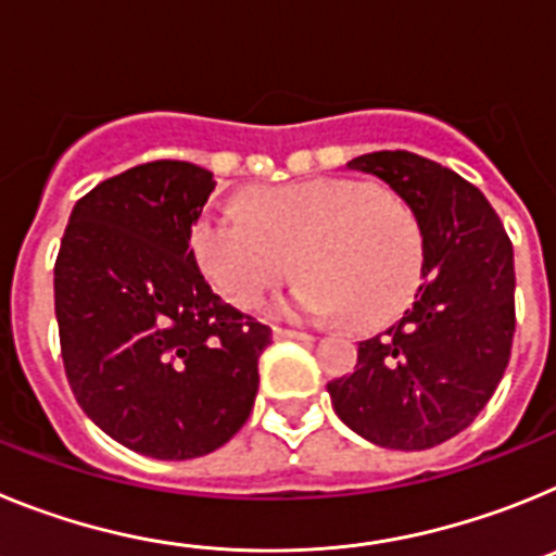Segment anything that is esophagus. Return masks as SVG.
<instances>
[{"label": "esophagus", "mask_w": 556, "mask_h": 556, "mask_svg": "<svg viewBox=\"0 0 556 556\" xmlns=\"http://www.w3.org/2000/svg\"><path fill=\"white\" fill-rule=\"evenodd\" d=\"M273 337L275 339H303V342H308V339H314V333L298 331V328H273Z\"/></svg>", "instance_id": "obj_1"}]
</instances>
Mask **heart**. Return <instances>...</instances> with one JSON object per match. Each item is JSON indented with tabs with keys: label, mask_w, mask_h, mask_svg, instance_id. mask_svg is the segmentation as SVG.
I'll return each mask as SVG.
<instances>
[{
	"label": "heart",
	"mask_w": 556,
	"mask_h": 556,
	"mask_svg": "<svg viewBox=\"0 0 556 556\" xmlns=\"http://www.w3.org/2000/svg\"><path fill=\"white\" fill-rule=\"evenodd\" d=\"M191 250L214 292L253 308L292 269L298 287L275 303L283 317L378 326L409 303L424 236L397 198L353 180H303L217 200L191 230ZM295 262H291V255Z\"/></svg>",
	"instance_id": "b5f03b06"
}]
</instances>
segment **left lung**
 I'll return each mask as SVG.
<instances>
[{
  "label": "left lung",
  "instance_id": "obj_1",
  "mask_svg": "<svg viewBox=\"0 0 556 556\" xmlns=\"http://www.w3.org/2000/svg\"><path fill=\"white\" fill-rule=\"evenodd\" d=\"M348 169L384 180L424 236L415 303L358 342L351 376L328 384L339 420L381 448L426 451L468 429L504 378L515 333L513 242L473 184L406 150Z\"/></svg>",
  "mask_w": 556,
  "mask_h": 556
}]
</instances>
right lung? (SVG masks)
I'll return each instance as SVG.
<instances>
[{"label": "right lung", "instance_id": "right-lung-1", "mask_svg": "<svg viewBox=\"0 0 556 556\" xmlns=\"http://www.w3.org/2000/svg\"><path fill=\"white\" fill-rule=\"evenodd\" d=\"M217 180L132 166L77 200L55 262L61 356L77 404L152 459L217 451L253 409L273 331L211 292L189 248Z\"/></svg>", "mask_w": 556, "mask_h": 556}]
</instances>
